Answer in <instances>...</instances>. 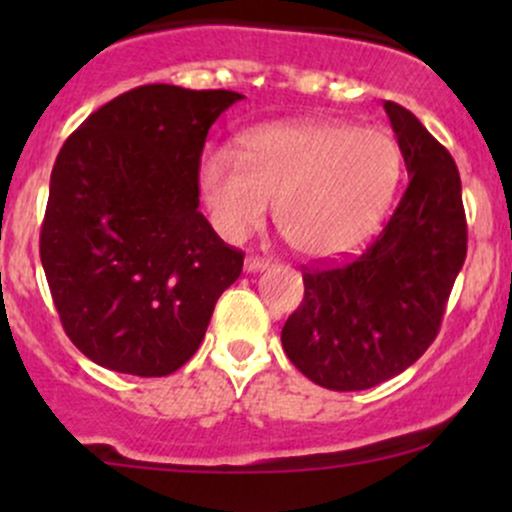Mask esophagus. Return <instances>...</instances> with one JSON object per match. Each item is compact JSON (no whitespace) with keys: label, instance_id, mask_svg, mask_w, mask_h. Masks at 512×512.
<instances>
[{"label":"esophagus","instance_id":"obj_1","mask_svg":"<svg viewBox=\"0 0 512 512\" xmlns=\"http://www.w3.org/2000/svg\"><path fill=\"white\" fill-rule=\"evenodd\" d=\"M267 267H269V260H264V257H257V255L245 257V272H262V269Z\"/></svg>","mask_w":512,"mask_h":512}]
</instances>
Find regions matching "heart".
<instances>
[{
	"mask_svg": "<svg viewBox=\"0 0 512 512\" xmlns=\"http://www.w3.org/2000/svg\"><path fill=\"white\" fill-rule=\"evenodd\" d=\"M402 180L390 132L332 120L262 125L238 139L236 158L209 154L199 190L216 231L245 238L267 219L310 260H337L378 231Z\"/></svg>",
	"mask_w": 512,
	"mask_h": 512,
	"instance_id": "heart-1",
	"label": "heart"
}]
</instances>
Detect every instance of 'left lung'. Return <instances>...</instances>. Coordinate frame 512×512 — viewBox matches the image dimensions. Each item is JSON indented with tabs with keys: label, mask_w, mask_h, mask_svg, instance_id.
I'll return each mask as SVG.
<instances>
[{
	"label": "left lung",
	"mask_w": 512,
	"mask_h": 512,
	"mask_svg": "<svg viewBox=\"0 0 512 512\" xmlns=\"http://www.w3.org/2000/svg\"><path fill=\"white\" fill-rule=\"evenodd\" d=\"M409 182L383 233L358 257L303 267V303L281 344L305 378L368 390L407 370L438 337L467 257L462 182L450 151L402 105L385 101Z\"/></svg>",
	"instance_id": "8db88e82"
}]
</instances>
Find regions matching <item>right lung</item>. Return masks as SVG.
<instances>
[{
	"label": "right lung",
	"mask_w": 512,
	"mask_h": 512,
	"mask_svg": "<svg viewBox=\"0 0 512 512\" xmlns=\"http://www.w3.org/2000/svg\"><path fill=\"white\" fill-rule=\"evenodd\" d=\"M236 91L146 84L91 113L50 175L40 262L72 344L161 378L190 361L243 252L199 211V158Z\"/></svg>",
	"instance_id": "1"
}]
</instances>
